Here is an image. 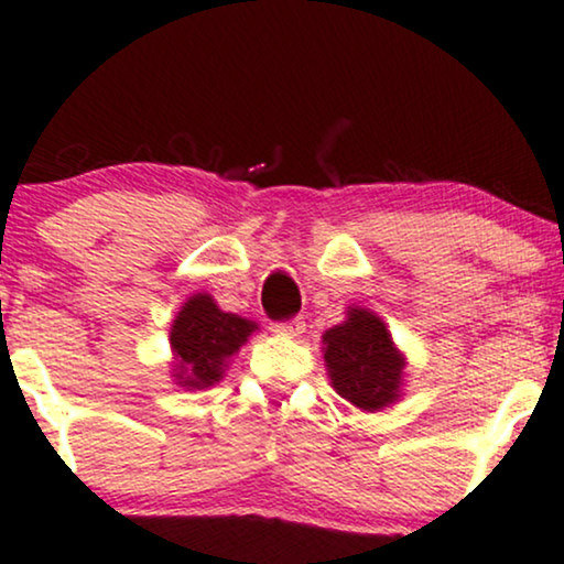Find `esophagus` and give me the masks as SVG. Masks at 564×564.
<instances>
[{
	"label": "esophagus",
	"instance_id": "obj_1",
	"mask_svg": "<svg viewBox=\"0 0 564 564\" xmlns=\"http://www.w3.org/2000/svg\"><path fill=\"white\" fill-rule=\"evenodd\" d=\"M270 328H273L275 334H283V336H300V334H304V321L302 318L275 321V323H270Z\"/></svg>",
	"mask_w": 564,
	"mask_h": 564
}]
</instances>
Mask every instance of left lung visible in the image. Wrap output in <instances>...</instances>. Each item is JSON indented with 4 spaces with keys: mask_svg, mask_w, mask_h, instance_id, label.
Wrapping results in <instances>:
<instances>
[{
    "mask_svg": "<svg viewBox=\"0 0 564 564\" xmlns=\"http://www.w3.org/2000/svg\"><path fill=\"white\" fill-rule=\"evenodd\" d=\"M323 355L334 390L364 411H379L398 398L403 358L377 315L349 310V318L323 334Z\"/></svg>",
    "mask_w": 564,
    "mask_h": 564,
    "instance_id": "8db88e82",
    "label": "left lung"
}]
</instances>
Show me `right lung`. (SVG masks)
Segmentation results:
<instances>
[{"instance_id": "obj_1", "label": "right lung", "mask_w": 564, "mask_h": 564, "mask_svg": "<svg viewBox=\"0 0 564 564\" xmlns=\"http://www.w3.org/2000/svg\"><path fill=\"white\" fill-rule=\"evenodd\" d=\"M254 323L223 313L215 300L196 294L180 310L172 326V349L177 355V379L183 387H212L223 377L225 360L254 332Z\"/></svg>"}]
</instances>
